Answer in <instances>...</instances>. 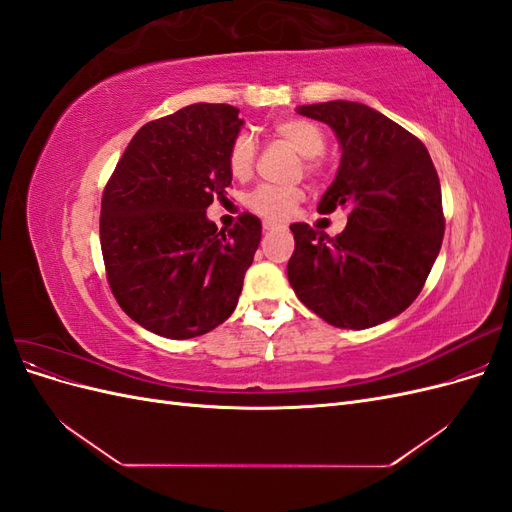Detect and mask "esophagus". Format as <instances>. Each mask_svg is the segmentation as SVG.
Listing matches in <instances>:
<instances>
[{
    "label": "esophagus",
    "instance_id": "esophagus-1",
    "mask_svg": "<svg viewBox=\"0 0 512 512\" xmlns=\"http://www.w3.org/2000/svg\"><path fill=\"white\" fill-rule=\"evenodd\" d=\"M262 228H265V230H284V226L273 224V222H265V224H262Z\"/></svg>",
    "mask_w": 512,
    "mask_h": 512
}]
</instances>
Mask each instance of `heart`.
Masks as SVG:
<instances>
[{
    "label": "heart",
    "instance_id": "b5f03b06",
    "mask_svg": "<svg viewBox=\"0 0 512 512\" xmlns=\"http://www.w3.org/2000/svg\"><path fill=\"white\" fill-rule=\"evenodd\" d=\"M275 134L284 138V141L297 149L303 158H309L305 162L307 173L316 175L320 170V164L316 162V156L327 147V136L316 126V123L301 119V117H290L277 121L273 126ZM256 164V145L247 134H239L230 145L228 151V168L230 173L237 179H247L254 173ZM303 200L301 188H280V185H260L256 188L250 198H247V205L252 211H256L262 218L269 222H282L290 218L292 211Z\"/></svg>",
    "mask_w": 512,
    "mask_h": 512
}]
</instances>
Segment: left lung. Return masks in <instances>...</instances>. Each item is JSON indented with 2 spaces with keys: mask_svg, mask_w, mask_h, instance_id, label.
<instances>
[{
  "mask_svg": "<svg viewBox=\"0 0 512 512\" xmlns=\"http://www.w3.org/2000/svg\"><path fill=\"white\" fill-rule=\"evenodd\" d=\"M297 113L339 138L342 162L318 211L348 209V224L333 239L292 224L288 282L333 327H376L410 307L438 258L444 213L436 166L414 134L365 104L333 100Z\"/></svg>",
  "mask_w": 512,
  "mask_h": 512,
  "instance_id": "1",
  "label": "left lung"
}]
</instances>
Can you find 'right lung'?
Listing matches in <instances>:
<instances>
[{
  "mask_svg": "<svg viewBox=\"0 0 512 512\" xmlns=\"http://www.w3.org/2000/svg\"><path fill=\"white\" fill-rule=\"evenodd\" d=\"M243 119L230 104H190L134 134L102 194L100 245L119 307L168 339L205 335L235 312L262 226L207 220L232 181Z\"/></svg>",
  "mask_w": 512,
  "mask_h": 512,
  "instance_id": "right-lung-1",
  "label": "right lung"
}]
</instances>
